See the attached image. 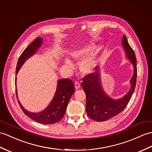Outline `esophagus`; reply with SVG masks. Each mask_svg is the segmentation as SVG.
<instances>
[{"instance_id": "obj_1", "label": "esophagus", "mask_w": 152, "mask_h": 152, "mask_svg": "<svg viewBox=\"0 0 152 152\" xmlns=\"http://www.w3.org/2000/svg\"><path fill=\"white\" fill-rule=\"evenodd\" d=\"M75 88L76 89H79V88L80 87V86H81V83H80V82H76L75 83Z\"/></svg>"}]
</instances>
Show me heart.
<instances>
[{
    "instance_id": "b5f03b06",
    "label": "heart",
    "mask_w": 152,
    "mask_h": 152,
    "mask_svg": "<svg viewBox=\"0 0 152 152\" xmlns=\"http://www.w3.org/2000/svg\"><path fill=\"white\" fill-rule=\"evenodd\" d=\"M92 48V46H88V47L77 49V50H76L72 53V57L76 59H82L89 54ZM97 63L98 58L96 54H92L80 63V69L81 71L83 73H89L94 69L95 66L97 65ZM66 65L69 68L71 69L72 67V64L69 61H66Z\"/></svg>"
}]
</instances>
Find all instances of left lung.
<instances>
[{
  "label": "left lung",
  "mask_w": 152,
  "mask_h": 152,
  "mask_svg": "<svg viewBox=\"0 0 152 152\" xmlns=\"http://www.w3.org/2000/svg\"><path fill=\"white\" fill-rule=\"evenodd\" d=\"M122 45L128 59L134 65V73L130 81L132 88L124 97L115 100L104 93L101 87L98 68L95 67L94 72L83 77L82 86L86 94V112L89 118L95 121H106L122 112L128 104L135 91L137 76L135 54L125 36L122 38Z\"/></svg>",
  "instance_id": "8db88e82"
}]
</instances>
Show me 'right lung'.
<instances>
[{
  "mask_svg": "<svg viewBox=\"0 0 152 152\" xmlns=\"http://www.w3.org/2000/svg\"><path fill=\"white\" fill-rule=\"evenodd\" d=\"M41 45V38L37 37L27 48L24 49L19 58L16 66V74L26 60L35 54L37 49ZM16 83V80H15ZM75 87L74 83L70 79H61L58 81L57 90L52 101L47 108L38 113H34L26 111L22 106L19 101V104L24 113L31 119L43 124H55L61 121L65 115L69 102L72 94L75 93ZM16 96L17 98V89L15 88Z\"/></svg>",
  "mask_w": 152,
  "mask_h": 152,
  "instance_id": "obj_1",
  "label": "right lung"
}]
</instances>
